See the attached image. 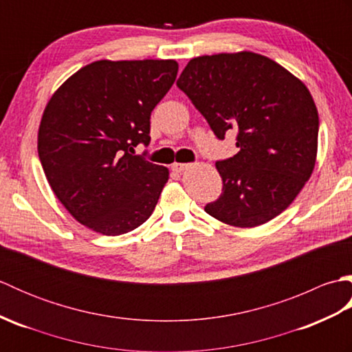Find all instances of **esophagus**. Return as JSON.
Returning <instances> with one entry per match:
<instances>
[{
    "instance_id": "esophagus-1",
    "label": "esophagus",
    "mask_w": 352,
    "mask_h": 352,
    "mask_svg": "<svg viewBox=\"0 0 352 352\" xmlns=\"http://www.w3.org/2000/svg\"><path fill=\"white\" fill-rule=\"evenodd\" d=\"M190 166L189 163H174L172 164V170H175V172H183V170H186Z\"/></svg>"
}]
</instances>
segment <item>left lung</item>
I'll list each match as a JSON object with an SVG mask.
<instances>
[{
	"instance_id": "8db88e82",
	"label": "left lung",
	"mask_w": 352,
	"mask_h": 352,
	"mask_svg": "<svg viewBox=\"0 0 352 352\" xmlns=\"http://www.w3.org/2000/svg\"><path fill=\"white\" fill-rule=\"evenodd\" d=\"M177 86L216 138L237 133L239 153L216 162L221 197L204 210L241 228L286 210L309 182L318 154V109L302 81L271 58L241 51L192 58Z\"/></svg>"
}]
</instances>
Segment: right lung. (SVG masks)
I'll return each instance as SVG.
<instances>
[{"label": "right lung", "instance_id": "1", "mask_svg": "<svg viewBox=\"0 0 352 352\" xmlns=\"http://www.w3.org/2000/svg\"><path fill=\"white\" fill-rule=\"evenodd\" d=\"M177 72L175 60H98L66 80L43 110L37 153L47 180L96 233H129L154 212L169 170L133 154L151 140V111Z\"/></svg>", "mask_w": 352, "mask_h": 352}]
</instances>
